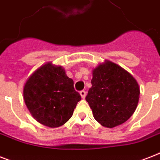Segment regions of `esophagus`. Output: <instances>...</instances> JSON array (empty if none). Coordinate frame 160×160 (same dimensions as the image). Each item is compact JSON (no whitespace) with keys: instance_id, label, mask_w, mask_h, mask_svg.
<instances>
[{"instance_id":"esophagus-1","label":"esophagus","mask_w":160,"mask_h":160,"mask_svg":"<svg viewBox=\"0 0 160 160\" xmlns=\"http://www.w3.org/2000/svg\"><path fill=\"white\" fill-rule=\"evenodd\" d=\"M80 96H81V98H85V96H86V93H85V91H84V90L80 91Z\"/></svg>"}]
</instances>
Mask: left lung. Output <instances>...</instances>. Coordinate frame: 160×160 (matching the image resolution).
I'll use <instances>...</instances> for the list:
<instances>
[{"label":"left lung","instance_id":"1","mask_svg":"<svg viewBox=\"0 0 160 160\" xmlns=\"http://www.w3.org/2000/svg\"><path fill=\"white\" fill-rule=\"evenodd\" d=\"M92 74V87L85 99L94 119L108 128L127 122L136 111L140 98L136 79L108 60L93 68Z\"/></svg>","mask_w":160,"mask_h":160}]
</instances>
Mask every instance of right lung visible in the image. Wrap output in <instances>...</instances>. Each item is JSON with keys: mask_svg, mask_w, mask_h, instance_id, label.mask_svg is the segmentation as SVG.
I'll list each match as a JSON object with an SVG mask.
<instances>
[{"mask_svg": "<svg viewBox=\"0 0 160 160\" xmlns=\"http://www.w3.org/2000/svg\"><path fill=\"white\" fill-rule=\"evenodd\" d=\"M24 100L35 120L55 128L64 125L73 115L80 93L74 81L61 66L47 62L35 70L24 84Z\"/></svg>", "mask_w": 160, "mask_h": 160, "instance_id": "add662e5", "label": "right lung"}]
</instances>
